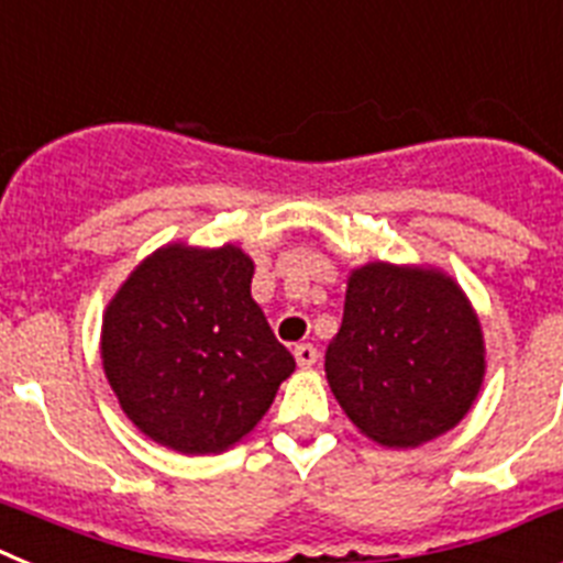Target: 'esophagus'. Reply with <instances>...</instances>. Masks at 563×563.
I'll return each instance as SVG.
<instances>
[{"label":"esophagus","instance_id":"obj_1","mask_svg":"<svg viewBox=\"0 0 563 563\" xmlns=\"http://www.w3.org/2000/svg\"><path fill=\"white\" fill-rule=\"evenodd\" d=\"M317 349L311 345V342H300V345H295V360L297 365H302V368H309V365L317 363Z\"/></svg>","mask_w":563,"mask_h":563}]
</instances>
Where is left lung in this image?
Instances as JSON below:
<instances>
[{"instance_id":"left-lung-1","label":"left lung","mask_w":563,"mask_h":563,"mask_svg":"<svg viewBox=\"0 0 563 563\" xmlns=\"http://www.w3.org/2000/svg\"><path fill=\"white\" fill-rule=\"evenodd\" d=\"M325 374L365 437L417 448L471 410L485 376L482 329L442 272L368 263L349 280Z\"/></svg>"}]
</instances>
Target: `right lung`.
Masks as SVG:
<instances>
[{"mask_svg": "<svg viewBox=\"0 0 563 563\" xmlns=\"http://www.w3.org/2000/svg\"><path fill=\"white\" fill-rule=\"evenodd\" d=\"M252 275L238 246L175 243L146 257L107 306V379L150 439L221 453L275 402L295 356L252 300Z\"/></svg>", "mask_w": 563, "mask_h": 563, "instance_id": "1", "label": "right lung"}]
</instances>
